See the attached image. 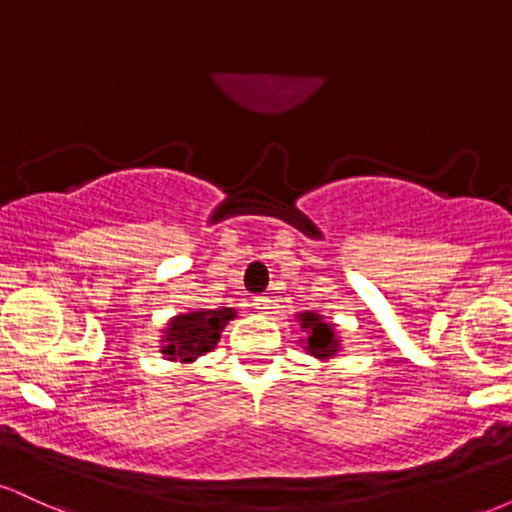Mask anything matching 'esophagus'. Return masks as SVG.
<instances>
[{"mask_svg":"<svg viewBox=\"0 0 512 512\" xmlns=\"http://www.w3.org/2000/svg\"><path fill=\"white\" fill-rule=\"evenodd\" d=\"M269 303H272V301H269L267 296H257L255 301H252V308H255L257 313H267V310H269Z\"/></svg>","mask_w":512,"mask_h":512,"instance_id":"34e87169","label":"esophagus"}]
</instances>
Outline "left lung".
Here are the masks:
<instances>
[{"label": "left lung", "instance_id": "obj_1", "mask_svg": "<svg viewBox=\"0 0 512 512\" xmlns=\"http://www.w3.org/2000/svg\"><path fill=\"white\" fill-rule=\"evenodd\" d=\"M298 322H301V330L305 337L298 339L303 344V349L308 351L310 356L320 358V361H327L337 354L342 346H339V337L334 332L332 322L322 320V315L313 313V310H305V313L298 315Z\"/></svg>", "mask_w": 512, "mask_h": 512}]
</instances>
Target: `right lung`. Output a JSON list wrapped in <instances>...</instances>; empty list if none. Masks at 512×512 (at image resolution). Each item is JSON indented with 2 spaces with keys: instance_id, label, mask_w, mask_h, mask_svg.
<instances>
[{
  "instance_id": "right-lung-1",
  "label": "right lung",
  "mask_w": 512,
  "mask_h": 512,
  "mask_svg": "<svg viewBox=\"0 0 512 512\" xmlns=\"http://www.w3.org/2000/svg\"><path fill=\"white\" fill-rule=\"evenodd\" d=\"M236 317L233 308L192 310V313L175 315L163 330L161 354L166 361L192 363L219 344L223 327Z\"/></svg>"
}]
</instances>
